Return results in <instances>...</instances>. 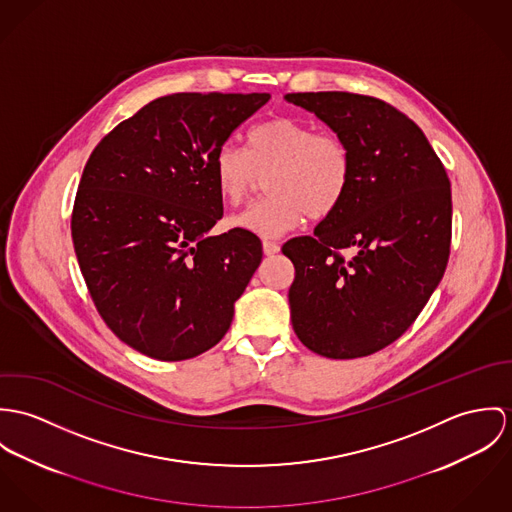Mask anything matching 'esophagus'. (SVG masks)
Instances as JSON below:
<instances>
[{
    "mask_svg": "<svg viewBox=\"0 0 512 512\" xmlns=\"http://www.w3.org/2000/svg\"><path fill=\"white\" fill-rule=\"evenodd\" d=\"M263 251H265V255H277V253L281 251V245H279L277 241L265 239V241H263Z\"/></svg>",
    "mask_w": 512,
    "mask_h": 512,
    "instance_id": "34e87169",
    "label": "esophagus"
}]
</instances>
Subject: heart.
<instances>
[{"instance_id":"obj_1","label":"heart","mask_w":512,"mask_h":512,"mask_svg":"<svg viewBox=\"0 0 512 512\" xmlns=\"http://www.w3.org/2000/svg\"><path fill=\"white\" fill-rule=\"evenodd\" d=\"M245 151L226 143L214 155V180L228 204H241L267 176V200L249 206L229 226L271 239L298 228L304 218L338 212L353 180V155L336 133L318 131L296 117H271L247 131Z\"/></svg>"}]
</instances>
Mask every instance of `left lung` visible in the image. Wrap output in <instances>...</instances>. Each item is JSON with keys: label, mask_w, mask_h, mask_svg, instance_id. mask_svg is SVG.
<instances>
[{"label": "left lung", "mask_w": 512, "mask_h": 512, "mask_svg": "<svg viewBox=\"0 0 512 512\" xmlns=\"http://www.w3.org/2000/svg\"><path fill=\"white\" fill-rule=\"evenodd\" d=\"M349 145L353 180L314 235L286 241L294 265L292 328L330 359L371 355L398 340L442 281L452 243L450 178L422 129L391 104L351 92H298ZM351 248L345 258L340 251Z\"/></svg>", "instance_id": "1"}]
</instances>
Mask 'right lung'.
<instances>
[{
  "label": "right lung",
  "instance_id": "1",
  "mask_svg": "<svg viewBox=\"0 0 512 512\" xmlns=\"http://www.w3.org/2000/svg\"><path fill=\"white\" fill-rule=\"evenodd\" d=\"M269 94H171L143 106L92 151L74 200L72 243L115 336L159 361L196 357L226 336L263 259L224 216L214 155Z\"/></svg>",
  "mask_w": 512,
  "mask_h": 512
}]
</instances>
